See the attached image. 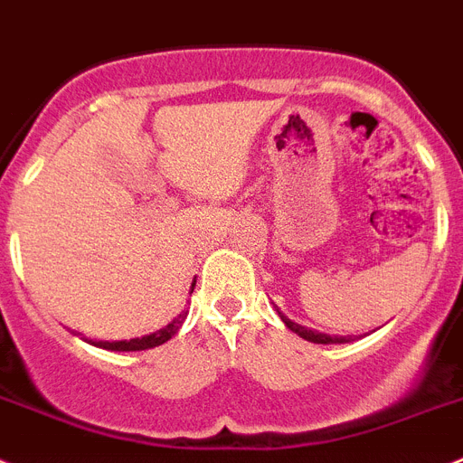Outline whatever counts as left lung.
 Returning <instances> with one entry per match:
<instances>
[{
	"instance_id": "left-lung-1",
	"label": "left lung",
	"mask_w": 463,
	"mask_h": 463,
	"mask_svg": "<svg viewBox=\"0 0 463 463\" xmlns=\"http://www.w3.org/2000/svg\"><path fill=\"white\" fill-rule=\"evenodd\" d=\"M279 316H281V320L286 323V327H288V330H293L295 335H299L302 339L311 341V344H345V341H351V336H330V335H323V332L309 330V327H304V325H298V323H293L290 318H286L281 311H279Z\"/></svg>"
}]
</instances>
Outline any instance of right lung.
I'll return each mask as SVG.
<instances>
[{"mask_svg": "<svg viewBox=\"0 0 463 463\" xmlns=\"http://www.w3.org/2000/svg\"><path fill=\"white\" fill-rule=\"evenodd\" d=\"M194 286H195V283H191V293H194ZM186 314H189V311H182L177 318H173L168 325H165L164 330H156L154 335L140 336V339L91 341V344L99 345V348H106V351H147V348H154V345H161V344H165L168 339H173V336L177 335V330L182 327V323H184Z\"/></svg>", "mask_w": 463, "mask_h": 463, "instance_id": "add662e5", "label": "right lung"}]
</instances>
